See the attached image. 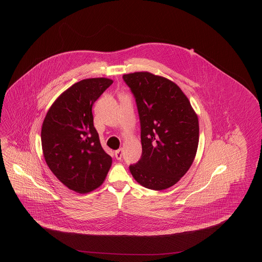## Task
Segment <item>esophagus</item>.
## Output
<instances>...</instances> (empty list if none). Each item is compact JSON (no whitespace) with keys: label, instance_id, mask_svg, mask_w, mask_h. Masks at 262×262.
Masks as SVG:
<instances>
[{"label":"esophagus","instance_id":"obj_1","mask_svg":"<svg viewBox=\"0 0 262 262\" xmlns=\"http://www.w3.org/2000/svg\"><path fill=\"white\" fill-rule=\"evenodd\" d=\"M122 155H123V150L121 149V148L115 151V156H116L117 159H121Z\"/></svg>","mask_w":262,"mask_h":262}]
</instances>
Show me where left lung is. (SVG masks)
<instances>
[{
	"label": "left lung",
	"instance_id": "8db88e82",
	"mask_svg": "<svg viewBox=\"0 0 262 262\" xmlns=\"http://www.w3.org/2000/svg\"><path fill=\"white\" fill-rule=\"evenodd\" d=\"M135 96L141 124L142 155L129 169L142 187L174 186L191 166L199 145V119L172 80L148 72L123 75Z\"/></svg>",
	"mask_w": 262,
	"mask_h": 262
}]
</instances>
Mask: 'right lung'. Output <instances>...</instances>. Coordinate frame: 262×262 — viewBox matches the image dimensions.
Wrapping results in <instances>:
<instances>
[{
  "mask_svg": "<svg viewBox=\"0 0 262 262\" xmlns=\"http://www.w3.org/2000/svg\"><path fill=\"white\" fill-rule=\"evenodd\" d=\"M107 77L85 78L75 82L53 102L41 129L44 159L70 189L88 193L102 186L112 157L101 146L94 127L92 107L111 85Z\"/></svg>",
  "mask_w": 262,
  "mask_h": 262,
  "instance_id": "right-lung-1",
  "label": "right lung"
}]
</instances>
